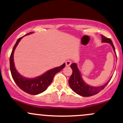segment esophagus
<instances>
[{
  "label": "esophagus",
  "mask_w": 123,
  "mask_h": 123,
  "mask_svg": "<svg viewBox=\"0 0 123 123\" xmlns=\"http://www.w3.org/2000/svg\"><path fill=\"white\" fill-rule=\"evenodd\" d=\"M72 64V62L71 61L68 60V61H67L65 62V64H66V66L67 67H69L70 65H71V64Z\"/></svg>",
  "instance_id": "1"
}]
</instances>
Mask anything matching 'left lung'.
I'll return each mask as SVG.
<instances>
[{"label": "left lung", "mask_w": 123, "mask_h": 123, "mask_svg": "<svg viewBox=\"0 0 123 123\" xmlns=\"http://www.w3.org/2000/svg\"><path fill=\"white\" fill-rule=\"evenodd\" d=\"M102 36V43H109L111 47H113V51L114 53L116 54L115 48H114V45L113 44V42L111 39L106 38L103 35H101ZM71 68L72 70V74L69 79V85L71 88L72 89L73 91L75 92L79 95L83 97H89L93 96L94 94L100 92L101 90H103L106 86L110 82V80H108L103 85L100 86H92L87 85V83L85 82L84 80L82 79L81 74H80V71L78 68V66L76 63H72L71 65Z\"/></svg>", "instance_id": "1"}]
</instances>
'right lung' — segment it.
<instances>
[{
    "label": "right lung",
    "instance_id": "1",
    "mask_svg": "<svg viewBox=\"0 0 123 123\" xmlns=\"http://www.w3.org/2000/svg\"><path fill=\"white\" fill-rule=\"evenodd\" d=\"M33 33V32H31V33L25 34V36L29 35ZM24 36L19 38L17 40L15 45L13 47L10 57V69L12 78L16 85L25 92L30 94H33V95H36V94H40L43 92L48 88V86L52 82L55 74L60 72L65 67V64L64 63L60 67H56V68L48 70L44 74L39 76L36 77V78H27L23 76L17 72L15 68L13 55H14V52L16 47L17 46L20 40Z\"/></svg>",
    "mask_w": 123,
    "mask_h": 123
}]
</instances>
